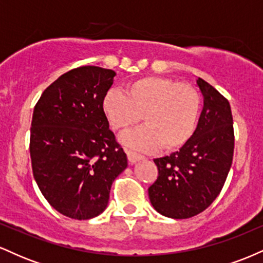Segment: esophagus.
I'll return each mask as SVG.
<instances>
[{"label": "esophagus", "mask_w": 263, "mask_h": 263, "mask_svg": "<svg viewBox=\"0 0 263 263\" xmlns=\"http://www.w3.org/2000/svg\"><path fill=\"white\" fill-rule=\"evenodd\" d=\"M126 153H127L128 162L131 163V164H134V163L141 161V159L143 158L141 155H138V153H136V152H132V151H126Z\"/></svg>", "instance_id": "obj_1"}]
</instances>
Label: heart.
<instances>
[{"label":"heart","mask_w":263,"mask_h":263,"mask_svg":"<svg viewBox=\"0 0 263 263\" xmlns=\"http://www.w3.org/2000/svg\"><path fill=\"white\" fill-rule=\"evenodd\" d=\"M102 111L115 131L123 134L143 120V127L121 137L125 146L138 151L182 148L194 134L201 99L189 84L163 77L129 81L125 93L111 89L102 98Z\"/></svg>","instance_id":"1"}]
</instances>
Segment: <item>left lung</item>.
<instances>
[{"label":"left lung","mask_w":263,"mask_h":263,"mask_svg":"<svg viewBox=\"0 0 263 263\" xmlns=\"http://www.w3.org/2000/svg\"><path fill=\"white\" fill-rule=\"evenodd\" d=\"M204 106L190 140L171 156L156 158L158 178L148 188L153 208L172 219H188L215 200L230 171L234 126L229 101L198 78Z\"/></svg>","instance_id":"1"}]
</instances>
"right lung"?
Returning <instances> with one entry per match:
<instances>
[{"instance_id":"right-lung-1","label":"right lung","mask_w":263,"mask_h":263,"mask_svg":"<svg viewBox=\"0 0 263 263\" xmlns=\"http://www.w3.org/2000/svg\"><path fill=\"white\" fill-rule=\"evenodd\" d=\"M115 75L100 66L73 69L44 90L33 111V176L48 203L68 218L100 215L127 167L101 106Z\"/></svg>"}]
</instances>
